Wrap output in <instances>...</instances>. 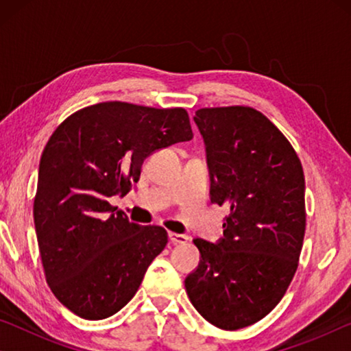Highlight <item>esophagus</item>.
I'll return each instance as SVG.
<instances>
[{"label":"esophagus","mask_w":351,"mask_h":351,"mask_svg":"<svg viewBox=\"0 0 351 351\" xmlns=\"http://www.w3.org/2000/svg\"><path fill=\"white\" fill-rule=\"evenodd\" d=\"M169 239L171 243H173V245H186V243L189 241L187 235L175 234V232H169Z\"/></svg>","instance_id":"1"}]
</instances>
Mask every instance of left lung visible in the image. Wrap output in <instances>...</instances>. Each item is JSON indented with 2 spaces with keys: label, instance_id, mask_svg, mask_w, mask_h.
<instances>
[{
  "label": "left lung",
  "instance_id": "obj_1",
  "mask_svg": "<svg viewBox=\"0 0 351 351\" xmlns=\"http://www.w3.org/2000/svg\"><path fill=\"white\" fill-rule=\"evenodd\" d=\"M210 201L228 204L223 239H195L201 260L186 277L192 305L223 330L245 328L274 310L299 265L305 176L293 145L249 106L201 108Z\"/></svg>",
  "mask_w": 351,
  "mask_h": 351
}]
</instances>
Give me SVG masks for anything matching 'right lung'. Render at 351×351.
<instances>
[{
  "instance_id": "1",
  "label": "right lung",
  "mask_w": 351,
  "mask_h": 351,
  "mask_svg": "<svg viewBox=\"0 0 351 351\" xmlns=\"http://www.w3.org/2000/svg\"><path fill=\"white\" fill-rule=\"evenodd\" d=\"M193 138L184 108L102 102L57 127L38 167L34 223L46 282L77 316L116 314L167 245L161 226L132 223L108 203L138 182L144 159Z\"/></svg>"
}]
</instances>
